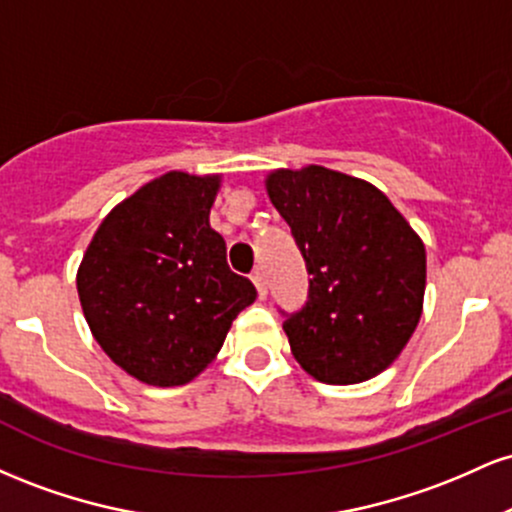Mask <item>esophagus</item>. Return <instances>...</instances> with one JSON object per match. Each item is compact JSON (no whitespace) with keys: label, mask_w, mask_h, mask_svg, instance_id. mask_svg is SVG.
Here are the masks:
<instances>
[{"label":"esophagus","mask_w":512,"mask_h":512,"mask_svg":"<svg viewBox=\"0 0 512 512\" xmlns=\"http://www.w3.org/2000/svg\"><path fill=\"white\" fill-rule=\"evenodd\" d=\"M250 279H252V284L257 286V296H260V298H267V281H264L262 269H255V272L250 274Z\"/></svg>","instance_id":"esophagus-1"}]
</instances>
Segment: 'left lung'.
Listing matches in <instances>:
<instances>
[{
  "mask_svg": "<svg viewBox=\"0 0 512 512\" xmlns=\"http://www.w3.org/2000/svg\"><path fill=\"white\" fill-rule=\"evenodd\" d=\"M267 192L310 276L301 310H279L291 354L320 383L373 378L419 325L424 243L383 192L337 170H276Z\"/></svg>",
  "mask_w": 512,
  "mask_h": 512,
  "instance_id": "obj_1",
  "label": "left lung"
}]
</instances>
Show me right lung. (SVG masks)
<instances>
[{
	"label": "right lung",
	"mask_w": 512,
	"mask_h": 512,
	"mask_svg": "<svg viewBox=\"0 0 512 512\" xmlns=\"http://www.w3.org/2000/svg\"><path fill=\"white\" fill-rule=\"evenodd\" d=\"M216 190V175L173 170L151 180L110 211L76 274L96 342L142 383H190L257 298L209 226Z\"/></svg>",
	"instance_id": "1"
}]
</instances>
